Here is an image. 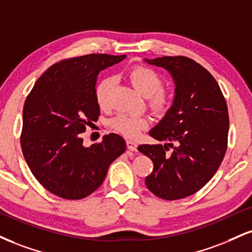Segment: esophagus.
I'll list each match as a JSON object with an SVG mask.
<instances>
[{
	"instance_id": "34e87169",
	"label": "esophagus",
	"mask_w": 252,
	"mask_h": 252,
	"mask_svg": "<svg viewBox=\"0 0 252 252\" xmlns=\"http://www.w3.org/2000/svg\"><path fill=\"white\" fill-rule=\"evenodd\" d=\"M126 147H128V149L131 150V151L137 150V143H136V142H134V141H130V139L126 141Z\"/></svg>"
}]
</instances>
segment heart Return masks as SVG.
<instances>
[{"mask_svg": "<svg viewBox=\"0 0 252 252\" xmlns=\"http://www.w3.org/2000/svg\"><path fill=\"white\" fill-rule=\"evenodd\" d=\"M129 80L136 90L144 97H150V108L156 114L163 115L170 107V96L166 94L163 88V80L158 72L145 65H136L129 71ZM115 86L114 77H104L95 88V98L99 108L107 109L110 105L111 93ZM110 126L115 131L120 132L126 137H137L139 132L148 126L147 118L134 115L120 114L111 118Z\"/></svg>", "mask_w": 252, "mask_h": 252, "instance_id": "obj_1", "label": "heart"}]
</instances>
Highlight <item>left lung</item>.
Wrapping results in <instances>:
<instances>
[{
    "mask_svg": "<svg viewBox=\"0 0 252 252\" xmlns=\"http://www.w3.org/2000/svg\"><path fill=\"white\" fill-rule=\"evenodd\" d=\"M145 62L168 70L176 87L172 105L149 132L169 143L138 147L154 163L145 186L159 198L181 199L202 189L220 168L228 145V107L213 75L189 57ZM174 143V151L168 156L167 145Z\"/></svg>",
    "mask_w": 252,
    "mask_h": 252,
    "instance_id": "8db88e82",
    "label": "left lung"
}]
</instances>
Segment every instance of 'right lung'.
<instances>
[{
    "mask_svg": "<svg viewBox=\"0 0 252 252\" xmlns=\"http://www.w3.org/2000/svg\"><path fill=\"white\" fill-rule=\"evenodd\" d=\"M126 55L89 54L61 61L36 81L23 107L21 147L30 171L48 191L65 199L89 196L104 181L108 168L126 151L117 134L86 148L82 132L96 122L95 88L99 71Z\"/></svg>",
    "mask_w": 252,
    "mask_h": 252,
    "instance_id": "obj_1",
    "label": "right lung"
}]
</instances>
